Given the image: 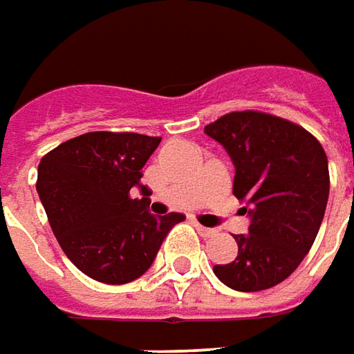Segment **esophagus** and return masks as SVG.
Masks as SVG:
<instances>
[{
  "mask_svg": "<svg viewBox=\"0 0 354 354\" xmlns=\"http://www.w3.org/2000/svg\"><path fill=\"white\" fill-rule=\"evenodd\" d=\"M193 224H194V227H196V232H198V234H201L203 238H210V236H214V234H216L214 227H206V226H203V224H198L196 220H194Z\"/></svg>",
  "mask_w": 354,
  "mask_h": 354,
  "instance_id": "esophagus-1",
  "label": "esophagus"
}]
</instances>
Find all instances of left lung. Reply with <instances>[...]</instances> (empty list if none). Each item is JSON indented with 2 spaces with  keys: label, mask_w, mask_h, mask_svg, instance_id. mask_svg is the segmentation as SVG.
Masks as SVG:
<instances>
[{
  "label": "left lung",
  "mask_w": 354,
  "mask_h": 354,
  "mask_svg": "<svg viewBox=\"0 0 354 354\" xmlns=\"http://www.w3.org/2000/svg\"><path fill=\"white\" fill-rule=\"evenodd\" d=\"M205 132L236 167L234 194L249 216L248 234L234 236L238 257L214 274L239 292H257L288 279L319 232L329 196L322 144L281 116L241 111L220 116Z\"/></svg>",
  "instance_id": "left-lung-1"
}]
</instances>
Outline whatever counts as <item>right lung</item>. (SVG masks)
<instances>
[{"label":"right lung","mask_w":354,"mask_h":354,"mask_svg":"<svg viewBox=\"0 0 354 354\" xmlns=\"http://www.w3.org/2000/svg\"><path fill=\"white\" fill-rule=\"evenodd\" d=\"M160 136L87 132L48 151L39 163L37 193L68 259L87 277L127 284L151 267L165 236L185 220L153 216L142 167ZM138 186L142 199L129 189Z\"/></svg>","instance_id":"add662e5"}]
</instances>
